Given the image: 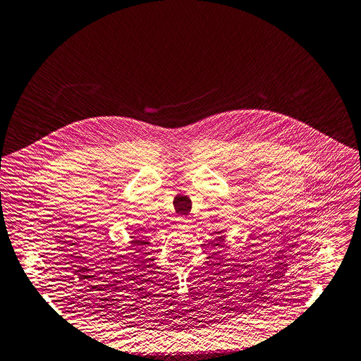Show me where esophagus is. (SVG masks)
<instances>
[{
  "label": "esophagus",
  "mask_w": 361,
  "mask_h": 361,
  "mask_svg": "<svg viewBox=\"0 0 361 361\" xmlns=\"http://www.w3.org/2000/svg\"><path fill=\"white\" fill-rule=\"evenodd\" d=\"M177 220H178V226H180V227H187V226L191 223V219L187 217V216H181V217H178Z\"/></svg>",
  "instance_id": "34e87169"
}]
</instances>
